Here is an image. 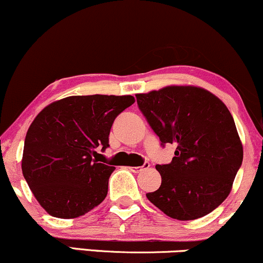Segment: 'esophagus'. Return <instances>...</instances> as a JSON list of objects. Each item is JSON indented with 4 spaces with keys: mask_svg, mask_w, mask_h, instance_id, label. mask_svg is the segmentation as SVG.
<instances>
[{
    "mask_svg": "<svg viewBox=\"0 0 263 263\" xmlns=\"http://www.w3.org/2000/svg\"><path fill=\"white\" fill-rule=\"evenodd\" d=\"M148 167H149V163L144 162L141 167H129V170L134 172V173H138V172H141L142 170H146V168H148Z\"/></svg>",
    "mask_w": 263,
    "mask_h": 263,
    "instance_id": "34e87169",
    "label": "esophagus"
}]
</instances>
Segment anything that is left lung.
Here are the masks:
<instances>
[{
    "mask_svg": "<svg viewBox=\"0 0 263 263\" xmlns=\"http://www.w3.org/2000/svg\"><path fill=\"white\" fill-rule=\"evenodd\" d=\"M138 108L158 136L173 144L168 164H157L161 186L147 198L177 220L205 216L228 198L242 164L235 121L215 95L194 86H168L138 93Z\"/></svg>",
    "mask_w": 263,
    "mask_h": 263,
    "instance_id": "8db88e82",
    "label": "left lung"
}]
</instances>
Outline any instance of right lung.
I'll use <instances>...</instances> for the list:
<instances>
[{"label": "right lung", "mask_w": 263, "mask_h": 263, "mask_svg": "<svg viewBox=\"0 0 263 263\" xmlns=\"http://www.w3.org/2000/svg\"><path fill=\"white\" fill-rule=\"evenodd\" d=\"M135 98L69 96L43 108L29 126L22 172L33 195L52 216L73 219L106 198L115 168L99 163L112 123Z\"/></svg>", "instance_id": "obj_1"}]
</instances>
